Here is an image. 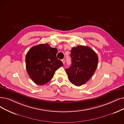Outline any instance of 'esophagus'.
I'll return each instance as SVG.
<instances>
[{
  "label": "esophagus",
  "instance_id": "obj_1",
  "mask_svg": "<svg viewBox=\"0 0 124 124\" xmlns=\"http://www.w3.org/2000/svg\"><path fill=\"white\" fill-rule=\"evenodd\" d=\"M62 63H63V64H65V59H62Z\"/></svg>",
  "mask_w": 124,
  "mask_h": 124
}]
</instances>
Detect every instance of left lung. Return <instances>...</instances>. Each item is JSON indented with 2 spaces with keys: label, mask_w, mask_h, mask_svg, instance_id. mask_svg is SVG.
Instances as JSON below:
<instances>
[{
  "label": "left lung",
  "mask_w": 124,
  "mask_h": 124,
  "mask_svg": "<svg viewBox=\"0 0 124 124\" xmlns=\"http://www.w3.org/2000/svg\"><path fill=\"white\" fill-rule=\"evenodd\" d=\"M72 64L66 69L68 79L76 86H81L89 80L95 72L98 57L88 46L79 45L71 50Z\"/></svg>",
  "instance_id": "1"
}]
</instances>
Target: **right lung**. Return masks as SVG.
Here are the masks:
<instances>
[{
    "label": "right lung",
    "mask_w": 124,
    "mask_h": 124,
    "mask_svg": "<svg viewBox=\"0 0 124 124\" xmlns=\"http://www.w3.org/2000/svg\"><path fill=\"white\" fill-rule=\"evenodd\" d=\"M57 49L48 44H39L31 48L25 57L26 68L29 76L39 85L48 83L56 70L63 66L56 57Z\"/></svg>",
    "instance_id": "add662e5"
}]
</instances>
